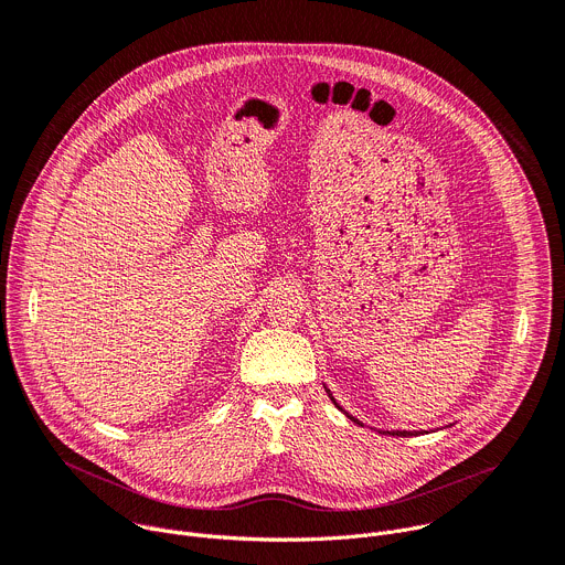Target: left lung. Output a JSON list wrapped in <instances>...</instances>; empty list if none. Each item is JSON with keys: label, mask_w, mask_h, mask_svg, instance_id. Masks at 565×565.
Instances as JSON below:
<instances>
[{"label": "left lung", "mask_w": 565, "mask_h": 565, "mask_svg": "<svg viewBox=\"0 0 565 565\" xmlns=\"http://www.w3.org/2000/svg\"><path fill=\"white\" fill-rule=\"evenodd\" d=\"M329 395H331V391H329ZM331 399H333V402H335V397H333V395H331ZM335 405H338V402H335ZM338 409H342V407H340V405H338ZM344 414H347V412H344ZM347 416H349V414H347ZM349 418H351V420H353V423H358V425H362V423H360V420H358V418H353V416H349ZM382 434H388V436H418V431H382Z\"/></svg>", "instance_id": "left-lung-1"}]
</instances>
